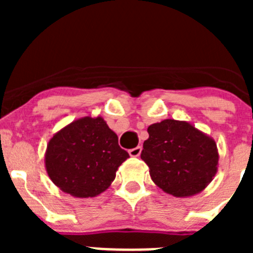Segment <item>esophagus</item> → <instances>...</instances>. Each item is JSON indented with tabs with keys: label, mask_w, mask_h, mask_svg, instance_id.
Listing matches in <instances>:
<instances>
[{
	"label": "esophagus",
	"mask_w": 253,
	"mask_h": 253,
	"mask_svg": "<svg viewBox=\"0 0 253 253\" xmlns=\"http://www.w3.org/2000/svg\"><path fill=\"white\" fill-rule=\"evenodd\" d=\"M140 152H142V147L138 146L135 147V148L129 149V156H130V157H139Z\"/></svg>",
	"instance_id": "esophagus-1"
}]
</instances>
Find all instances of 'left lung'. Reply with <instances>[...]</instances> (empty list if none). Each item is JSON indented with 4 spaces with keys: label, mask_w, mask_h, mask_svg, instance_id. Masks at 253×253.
Returning a JSON list of instances; mask_svg holds the SVG:
<instances>
[{
    "label": "left lung",
    "mask_w": 253,
    "mask_h": 253,
    "mask_svg": "<svg viewBox=\"0 0 253 253\" xmlns=\"http://www.w3.org/2000/svg\"><path fill=\"white\" fill-rule=\"evenodd\" d=\"M140 157L152 181L165 193L189 198L202 193L218 171L219 153L213 138L182 120L149 125Z\"/></svg>",
    "instance_id": "left-lung-1"
}]
</instances>
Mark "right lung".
<instances>
[{"label":"right lung","instance_id":"obj_1","mask_svg":"<svg viewBox=\"0 0 253 253\" xmlns=\"http://www.w3.org/2000/svg\"><path fill=\"white\" fill-rule=\"evenodd\" d=\"M128 157L101 116H84L53 134L44 162L49 178L63 193L95 198L110 186Z\"/></svg>","mask_w":253,"mask_h":253}]
</instances>
